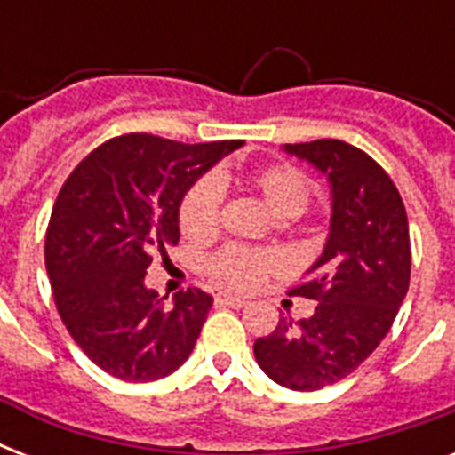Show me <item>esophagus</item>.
<instances>
[{"instance_id": "obj_1", "label": "esophagus", "mask_w": 455, "mask_h": 455, "mask_svg": "<svg viewBox=\"0 0 455 455\" xmlns=\"http://www.w3.org/2000/svg\"><path fill=\"white\" fill-rule=\"evenodd\" d=\"M217 304H221V307H231V309H241V307L248 304V299L235 298V295H217Z\"/></svg>"}]
</instances>
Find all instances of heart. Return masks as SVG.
Segmentation results:
<instances>
[{
    "mask_svg": "<svg viewBox=\"0 0 455 455\" xmlns=\"http://www.w3.org/2000/svg\"><path fill=\"white\" fill-rule=\"evenodd\" d=\"M243 181L276 220H295L309 207L311 181L295 164H264L250 170ZM220 186L212 179H198L179 203V227L186 238H212L220 227ZM274 269L276 257L271 252L243 245H227L207 262L214 283L228 291H252Z\"/></svg>",
    "mask_w": 455,
    "mask_h": 455,
    "instance_id": "1",
    "label": "heart"
}]
</instances>
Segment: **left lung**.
Listing matches in <instances>:
<instances>
[{
	"mask_svg": "<svg viewBox=\"0 0 455 455\" xmlns=\"http://www.w3.org/2000/svg\"><path fill=\"white\" fill-rule=\"evenodd\" d=\"M331 184V234L291 295L316 299L309 318L283 316L257 338L255 359L271 380L314 392L356 371L387 335L409 292L411 241L403 200L368 153L338 139L285 144Z\"/></svg>",
	"mask_w": 455,
	"mask_h": 455,
	"instance_id": "obj_1",
	"label": "left lung"
}]
</instances>
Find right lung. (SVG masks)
Instances as JSON below:
<instances>
[{"label": "right lung", "instance_id": "obj_1", "mask_svg": "<svg viewBox=\"0 0 455 455\" xmlns=\"http://www.w3.org/2000/svg\"><path fill=\"white\" fill-rule=\"evenodd\" d=\"M241 146L123 134L66 179L46 228V274L68 332L113 378L157 380L193 352L212 298L188 288L164 304L144 276L153 252L177 245L184 193Z\"/></svg>", "mask_w": 455, "mask_h": 455}]
</instances>
